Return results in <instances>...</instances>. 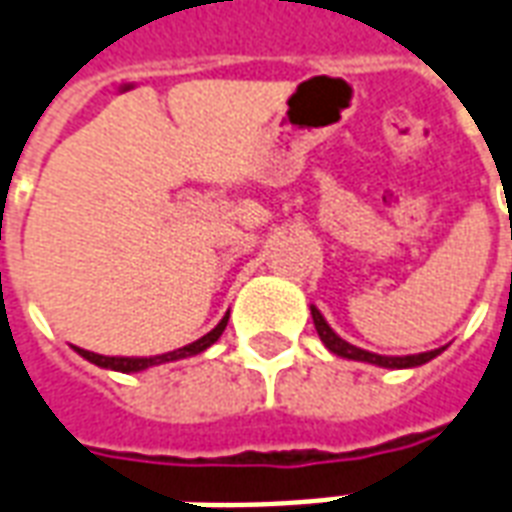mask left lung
Here are the masks:
<instances>
[{"label": "left lung", "instance_id": "8db88e82", "mask_svg": "<svg viewBox=\"0 0 512 512\" xmlns=\"http://www.w3.org/2000/svg\"><path fill=\"white\" fill-rule=\"evenodd\" d=\"M312 317H314V328L320 333V339L331 352L336 355H342V358H352V361H366L374 363V366H385V369H410V366H420V363L431 361V358H437L442 350H431V352H418V355H404V358H388V355H377V352L361 350V347H355V344L344 342L342 336H336L331 331V325L325 323V317L312 306Z\"/></svg>", "mask_w": 512, "mask_h": 512}]
</instances>
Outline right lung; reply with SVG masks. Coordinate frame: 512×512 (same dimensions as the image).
I'll return each mask as SVG.
<instances>
[{"label": "right lung", "mask_w": 512, "mask_h": 512, "mask_svg": "<svg viewBox=\"0 0 512 512\" xmlns=\"http://www.w3.org/2000/svg\"><path fill=\"white\" fill-rule=\"evenodd\" d=\"M227 317H230V314H225V317H222V323H219L214 331H208L203 339H198V342L187 344V347H181V350L165 352V355H154V358H108V355H97V352L81 350V347H75V350H78V355H83L86 361L97 363V366H102V369H113V372H140V369H149V366H157V363L179 361V358L198 355V352H203L206 347H211V344L217 342L219 336H222V331H225Z\"/></svg>", "instance_id": "obj_1"}]
</instances>
